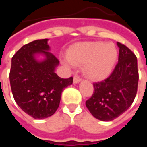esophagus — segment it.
<instances>
[{
	"instance_id": "esophagus-1",
	"label": "esophagus",
	"mask_w": 147,
	"mask_h": 147,
	"mask_svg": "<svg viewBox=\"0 0 147 147\" xmlns=\"http://www.w3.org/2000/svg\"><path fill=\"white\" fill-rule=\"evenodd\" d=\"M81 80H82V79H81L79 76H74V79H73L74 83H80Z\"/></svg>"
}]
</instances>
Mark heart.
Wrapping results in <instances>:
<instances>
[{
    "mask_svg": "<svg viewBox=\"0 0 147 147\" xmlns=\"http://www.w3.org/2000/svg\"><path fill=\"white\" fill-rule=\"evenodd\" d=\"M117 50L113 43L103 42H80L72 45L63 62L67 66L83 65V71L94 80L105 79L113 70Z\"/></svg>",
    "mask_w": 147,
    "mask_h": 147,
    "instance_id": "1",
    "label": "heart"
}]
</instances>
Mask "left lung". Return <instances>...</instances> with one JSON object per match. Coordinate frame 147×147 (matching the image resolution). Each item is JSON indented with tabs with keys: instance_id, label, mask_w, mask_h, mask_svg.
<instances>
[{
	"instance_id": "obj_1",
	"label": "left lung",
	"mask_w": 147,
	"mask_h": 147,
	"mask_svg": "<svg viewBox=\"0 0 147 147\" xmlns=\"http://www.w3.org/2000/svg\"><path fill=\"white\" fill-rule=\"evenodd\" d=\"M117 45L118 63L108 78L93 83L94 94L86 102L90 113L103 121L114 120L127 110L138 89L137 57L126 45L120 42Z\"/></svg>"
}]
</instances>
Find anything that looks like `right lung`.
I'll return each mask as SVG.
<instances>
[{
	"mask_svg": "<svg viewBox=\"0 0 147 147\" xmlns=\"http://www.w3.org/2000/svg\"><path fill=\"white\" fill-rule=\"evenodd\" d=\"M48 39L35 40L24 45L11 58L9 80L17 105L34 119H44L55 113L61 93L73 83V78L62 79L55 73L59 61L49 50ZM41 53L45 60L38 61Z\"/></svg>",
	"mask_w": 147,
	"mask_h": 147,
	"instance_id": "right-lung-1",
	"label": "right lung"
}]
</instances>
